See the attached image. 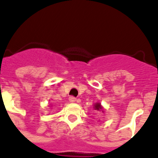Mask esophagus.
I'll return each mask as SVG.
<instances>
[{"mask_svg": "<svg viewBox=\"0 0 158 158\" xmlns=\"http://www.w3.org/2000/svg\"><path fill=\"white\" fill-rule=\"evenodd\" d=\"M69 101H70V102H72V103L76 102V98L75 97H73V96H71V97H69Z\"/></svg>", "mask_w": 158, "mask_h": 158, "instance_id": "34e87169", "label": "esophagus"}]
</instances>
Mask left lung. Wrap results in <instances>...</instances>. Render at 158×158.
I'll return each instance as SVG.
<instances>
[{
  "mask_svg": "<svg viewBox=\"0 0 158 158\" xmlns=\"http://www.w3.org/2000/svg\"><path fill=\"white\" fill-rule=\"evenodd\" d=\"M95 109H96V110H101V109H102V107H101V104H96Z\"/></svg>",
  "mask_w": 158,
  "mask_h": 158,
  "instance_id": "1",
  "label": "left lung"
}]
</instances>
